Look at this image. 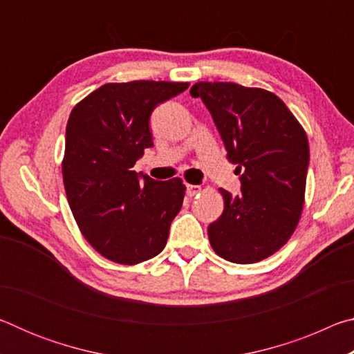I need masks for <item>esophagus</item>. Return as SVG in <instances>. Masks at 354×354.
Here are the masks:
<instances>
[{"instance_id":"obj_1","label":"esophagus","mask_w":354,"mask_h":354,"mask_svg":"<svg viewBox=\"0 0 354 354\" xmlns=\"http://www.w3.org/2000/svg\"><path fill=\"white\" fill-rule=\"evenodd\" d=\"M200 190H201L200 185H195V184L185 185V194H187V196H195Z\"/></svg>"}]
</instances>
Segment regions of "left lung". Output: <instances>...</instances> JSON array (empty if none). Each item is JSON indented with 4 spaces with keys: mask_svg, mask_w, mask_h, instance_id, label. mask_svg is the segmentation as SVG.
Listing matches in <instances>:
<instances>
[{
    "mask_svg": "<svg viewBox=\"0 0 354 354\" xmlns=\"http://www.w3.org/2000/svg\"><path fill=\"white\" fill-rule=\"evenodd\" d=\"M190 95L211 112L242 183L239 196L220 189L225 209L207 227L209 242L230 262H259L284 247L301 217L308 136L283 100L263 88L201 81Z\"/></svg>",
    "mask_w": 354,
    "mask_h": 354,
    "instance_id": "1",
    "label": "left lung"
}]
</instances>
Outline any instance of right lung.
<instances>
[{
    "label": "right lung",
    "mask_w": 354,
    "mask_h": 354,
    "mask_svg": "<svg viewBox=\"0 0 354 354\" xmlns=\"http://www.w3.org/2000/svg\"><path fill=\"white\" fill-rule=\"evenodd\" d=\"M189 82H109L88 93L70 113L62 176L84 239L101 256L136 266L164 250L181 211V178L154 181L134 165L153 147L149 115Z\"/></svg>",
    "instance_id": "obj_1"
}]
</instances>
